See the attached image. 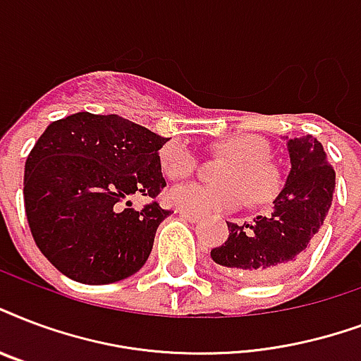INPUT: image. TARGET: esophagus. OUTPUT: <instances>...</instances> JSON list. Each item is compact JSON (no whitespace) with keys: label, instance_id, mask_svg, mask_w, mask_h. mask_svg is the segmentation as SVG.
I'll list each match as a JSON object with an SVG mask.
<instances>
[{"label":"esophagus","instance_id":"34e87169","mask_svg":"<svg viewBox=\"0 0 361 361\" xmlns=\"http://www.w3.org/2000/svg\"><path fill=\"white\" fill-rule=\"evenodd\" d=\"M178 214H180L181 217H185L187 221H191V224H197V221H200V214H192V212H185V210H178Z\"/></svg>","mask_w":361,"mask_h":361}]
</instances>
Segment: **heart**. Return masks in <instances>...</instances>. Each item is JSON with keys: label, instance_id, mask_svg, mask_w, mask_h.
I'll return each instance as SVG.
<instances>
[{"label": "heart", "instance_id": "obj_1", "mask_svg": "<svg viewBox=\"0 0 361 361\" xmlns=\"http://www.w3.org/2000/svg\"><path fill=\"white\" fill-rule=\"evenodd\" d=\"M219 149L233 159L221 172V181L225 183H178L166 191V202L170 206L192 214H208L246 204L250 192L255 200H265L274 195L279 187V174L269 162L271 145L265 137L238 134L225 140ZM161 169L170 180H180L195 172L197 159L185 144L170 142L161 151Z\"/></svg>", "mask_w": 361, "mask_h": 361}]
</instances>
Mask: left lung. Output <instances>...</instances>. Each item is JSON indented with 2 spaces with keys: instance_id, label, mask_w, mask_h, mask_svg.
<instances>
[{
  "instance_id": "obj_1",
  "label": "left lung",
  "mask_w": 361,
  "mask_h": 361,
  "mask_svg": "<svg viewBox=\"0 0 361 361\" xmlns=\"http://www.w3.org/2000/svg\"><path fill=\"white\" fill-rule=\"evenodd\" d=\"M288 153L290 174L272 200L271 214L242 225L227 224L229 238L210 252L221 271L235 279H280L305 257L324 225L335 191V172L326 151L309 134L288 140Z\"/></svg>"
}]
</instances>
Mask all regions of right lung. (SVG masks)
Returning a JSON list of instances; mask_svg holds the SVG:
<instances>
[{"label":"right lung","instance_id":"right-lung-1","mask_svg":"<svg viewBox=\"0 0 361 361\" xmlns=\"http://www.w3.org/2000/svg\"><path fill=\"white\" fill-rule=\"evenodd\" d=\"M157 136L119 115L79 111L47 126L24 166V206L41 254L68 279L111 284L147 261L157 227L170 216L155 199L166 185Z\"/></svg>","mask_w":361,"mask_h":361}]
</instances>
